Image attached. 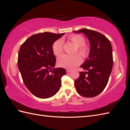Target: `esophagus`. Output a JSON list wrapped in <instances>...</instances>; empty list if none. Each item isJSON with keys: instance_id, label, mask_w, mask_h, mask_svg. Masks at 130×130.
<instances>
[{"instance_id": "34e87169", "label": "esophagus", "mask_w": 130, "mask_h": 130, "mask_svg": "<svg viewBox=\"0 0 130 130\" xmlns=\"http://www.w3.org/2000/svg\"><path fill=\"white\" fill-rule=\"evenodd\" d=\"M66 72H67V73H70V72H71V70H67V71H66Z\"/></svg>"}]
</instances>
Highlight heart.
Masks as SVG:
<instances>
[{
  "label": "heart",
  "mask_w": 130,
  "mask_h": 130,
  "mask_svg": "<svg viewBox=\"0 0 130 130\" xmlns=\"http://www.w3.org/2000/svg\"><path fill=\"white\" fill-rule=\"evenodd\" d=\"M68 39L76 46L74 53L78 52L83 58H87L89 52L90 48L85 43V38L79 34H73L68 37ZM53 53L54 55L59 56L63 51V41L58 39L54 42L52 46ZM78 53L73 54H63L58 58L57 63L59 66L67 69H72L80 64L82 61L81 57Z\"/></svg>",
  "instance_id": "b5f03b06"
}]
</instances>
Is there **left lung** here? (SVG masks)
I'll use <instances>...</instances> for the list:
<instances>
[{"label":"left lung","mask_w":130,"mask_h":130,"mask_svg":"<svg viewBox=\"0 0 130 130\" xmlns=\"http://www.w3.org/2000/svg\"><path fill=\"white\" fill-rule=\"evenodd\" d=\"M75 33H83L90 43L88 58L80 67L86 72H79L75 80L78 93L85 97H94L104 90L113 67V55L110 41L97 31L83 28Z\"/></svg>","instance_id":"1"}]
</instances>
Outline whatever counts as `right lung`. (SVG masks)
Segmentation results:
<instances>
[{
	"instance_id": "1",
	"label": "right lung",
	"mask_w": 130,
	"mask_h": 130,
	"mask_svg": "<svg viewBox=\"0 0 130 130\" xmlns=\"http://www.w3.org/2000/svg\"><path fill=\"white\" fill-rule=\"evenodd\" d=\"M64 34H34L20 47L18 66L23 81L28 90L40 99L56 94L61 86V78L66 74L64 68H54L56 58L52 49L53 43Z\"/></svg>"
}]
</instances>
